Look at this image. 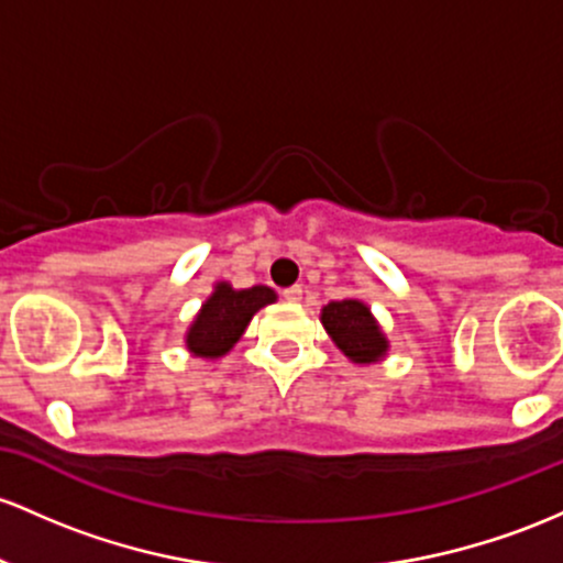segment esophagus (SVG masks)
Here are the masks:
<instances>
[{
	"label": "esophagus",
	"instance_id": "1",
	"mask_svg": "<svg viewBox=\"0 0 563 563\" xmlns=\"http://www.w3.org/2000/svg\"><path fill=\"white\" fill-rule=\"evenodd\" d=\"M283 299L291 301V305H296V301H301V288H299V286L286 288V291H283Z\"/></svg>",
	"mask_w": 563,
	"mask_h": 563
}]
</instances>
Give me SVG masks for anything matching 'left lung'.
Returning <instances> with one entry per match:
<instances>
[{
    "label": "left lung",
    "instance_id": "left-lung-1",
    "mask_svg": "<svg viewBox=\"0 0 563 563\" xmlns=\"http://www.w3.org/2000/svg\"><path fill=\"white\" fill-rule=\"evenodd\" d=\"M320 323H323L331 342L344 352V357H350L357 366L382 363L390 352V339L382 331L372 307L363 299H355V296L329 301L320 310Z\"/></svg>",
    "mask_w": 563,
    "mask_h": 563
}]
</instances>
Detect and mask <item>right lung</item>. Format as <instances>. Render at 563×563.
Here are the masks:
<instances>
[{
    "mask_svg": "<svg viewBox=\"0 0 563 563\" xmlns=\"http://www.w3.org/2000/svg\"><path fill=\"white\" fill-rule=\"evenodd\" d=\"M277 294L269 286L234 288L230 280L213 283V291L191 318L184 344L189 355L219 361L240 342L249 323L262 307L275 305Z\"/></svg>",
    "mask_w": 563,
    "mask_h": 563,
    "instance_id": "add662e5",
    "label": "right lung"
}]
</instances>
